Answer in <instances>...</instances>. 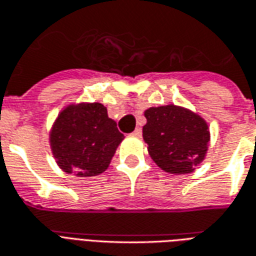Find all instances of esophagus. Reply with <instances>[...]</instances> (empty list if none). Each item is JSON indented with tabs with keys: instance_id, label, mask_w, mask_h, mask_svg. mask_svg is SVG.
Instances as JSON below:
<instances>
[{
	"instance_id": "34e87169",
	"label": "esophagus",
	"mask_w": 256,
	"mask_h": 256,
	"mask_svg": "<svg viewBox=\"0 0 256 256\" xmlns=\"http://www.w3.org/2000/svg\"><path fill=\"white\" fill-rule=\"evenodd\" d=\"M141 133H142V130H141V128H136V130H134V132H133L134 136H137V137H140V136H141Z\"/></svg>"
}]
</instances>
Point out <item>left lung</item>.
Returning a JSON list of instances; mask_svg holds the SVG:
<instances>
[{
  "label": "left lung",
  "mask_w": 256,
  "mask_h": 256,
  "mask_svg": "<svg viewBox=\"0 0 256 256\" xmlns=\"http://www.w3.org/2000/svg\"><path fill=\"white\" fill-rule=\"evenodd\" d=\"M144 115L142 137L150 158L162 170L188 174L204 160L210 130L203 118L174 104L150 106Z\"/></svg>",
  "instance_id": "left-lung-1"
}]
</instances>
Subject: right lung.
Masks as SVG:
<instances>
[{
  "label": "right lung",
  "mask_w": 256,
  "mask_h": 256,
  "mask_svg": "<svg viewBox=\"0 0 256 256\" xmlns=\"http://www.w3.org/2000/svg\"><path fill=\"white\" fill-rule=\"evenodd\" d=\"M124 138L100 102L71 104L58 114L50 130V148L67 174L94 177L104 172Z\"/></svg>",
  "instance_id": "obj_1"
}]
</instances>
